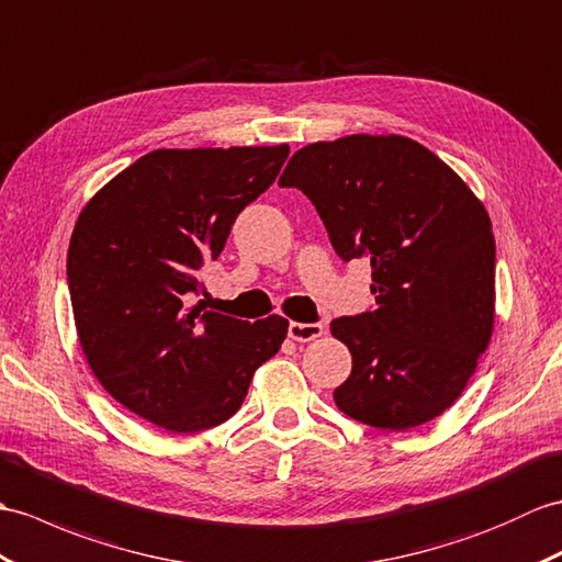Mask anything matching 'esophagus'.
I'll use <instances>...</instances> for the list:
<instances>
[{
  "mask_svg": "<svg viewBox=\"0 0 562 562\" xmlns=\"http://www.w3.org/2000/svg\"><path fill=\"white\" fill-rule=\"evenodd\" d=\"M286 333H290V337L296 342H311L323 335V325L321 323H290Z\"/></svg>",
  "mask_w": 562,
  "mask_h": 562,
  "instance_id": "1",
  "label": "esophagus"
}]
</instances>
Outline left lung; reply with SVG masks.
Returning <instances> with one entry per match:
<instances>
[{
	"instance_id": "8db88e82",
	"label": "left lung",
	"mask_w": 562,
	"mask_h": 562,
	"mask_svg": "<svg viewBox=\"0 0 562 562\" xmlns=\"http://www.w3.org/2000/svg\"><path fill=\"white\" fill-rule=\"evenodd\" d=\"M280 184L316 205L345 263L371 256L373 311L330 323L351 351L335 404L385 430L436 419L462 395L493 333L486 207L438 155L404 136L311 143Z\"/></svg>"
}]
</instances>
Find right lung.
<instances>
[{
  "label": "right lung",
  "mask_w": 562,
  "mask_h": 562,
  "mask_svg": "<svg viewBox=\"0 0 562 562\" xmlns=\"http://www.w3.org/2000/svg\"><path fill=\"white\" fill-rule=\"evenodd\" d=\"M286 155L284 143L153 150L78 215L67 258L78 340L102 387L140 419L172 434L227 422L280 349L290 325L280 316L249 323L188 306Z\"/></svg>",
  "instance_id": "1"
}]
</instances>
